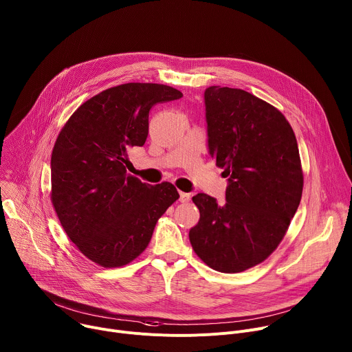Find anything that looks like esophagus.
I'll return each instance as SVG.
<instances>
[{"label":"esophagus","instance_id":"34e87169","mask_svg":"<svg viewBox=\"0 0 352 352\" xmlns=\"http://www.w3.org/2000/svg\"><path fill=\"white\" fill-rule=\"evenodd\" d=\"M190 199H191V196L188 192H183V191H180V203H187V201H190Z\"/></svg>","mask_w":352,"mask_h":352}]
</instances>
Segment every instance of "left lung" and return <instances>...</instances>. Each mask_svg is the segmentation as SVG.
Instances as JSON below:
<instances>
[{
    "mask_svg": "<svg viewBox=\"0 0 352 352\" xmlns=\"http://www.w3.org/2000/svg\"><path fill=\"white\" fill-rule=\"evenodd\" d=\"M204 104L208 153L228 177L226 203L194 196L200 221L188 238L211 268L241 272L276 250L299 207V149L284 114L243 89L208 87Z\"/></svg>",
    "mask_w": 352,
    "mask_h": 352,
    "instance_id": "left-lung-1",
    "label": "left lung"
}]
</instances>
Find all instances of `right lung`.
Wrapping results in <instances>:
<instances>
[{
  "instance_id": "1",
  "label": "right lung",
  "mask_w": 352,
  "mask_h": 352,
  "mask_svg": "<svg viewBox=\"0 0 352 352\" xmlns=\"http://www.w3.org/2000/svg\"><path fill=\"white\" fill-rule=\"evenodd\" d=\"M183 94L161 84H123L78 107L52 153V201L72 243L102 267H120L148 246L156 221L179 199L173 184L129 175L127 151L142 146L153 104Z\"/></svg>"
}]
</instances>
